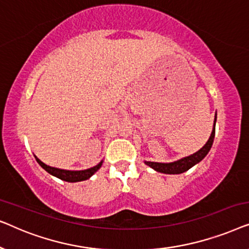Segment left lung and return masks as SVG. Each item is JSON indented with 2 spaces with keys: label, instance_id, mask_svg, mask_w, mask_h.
<instances>
[{
  "label": "left lung",
  "instance_id": "8db88e82",
  "mask_svg": "<svg viewBox=\"0 0 249 249\" xmlns=\"http://www.w3.org/2000/svg\"><path fill=\"white\" fill-rule=\"evenodd\" d=\"M215 124H216V113H215V118H214L213 129H212V132H211L209 141L206 142V144L204 145L199 151L194 153V154L189 156H185V158L177 160L175 162L162 163V162L145 161V164L151 166V168L154 169L155 171L165 173V175H180V173L188 171L190 168H193L194 165H196L197 163L202 161V160L207 155V153L210 152V149L213 145L214 136H215Z\"/></svg>",
  "mask_w": 249,
  "mask_h": 249
}]
</instances>
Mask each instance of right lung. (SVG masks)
I'll use <instances>...</instances> for the list:
<instances>
[{"instance_id": "obj_1", "label": "right lung", "mask_w": 249, "mask_h": 249, "mask_svg": "<svg viewBox=\"0 0 249 249\" xmlns=\"http://www.w3.org/2000/svg\"><path fill=\"white\" fill-rule=\"evenodd\" d=\"M35 159L36 161L38 162V164L42 166L46 172H49L50 175H52L54 177H56V178L68 182H78V181H84V180L89 179L90 177L101 168L102 164H103V160H102L98 164L93 166V168H89L86 170H64V169L54 168V166H50L45 164V163L40 161L36 155H35Z\"/></svg>"}]
</instances>
